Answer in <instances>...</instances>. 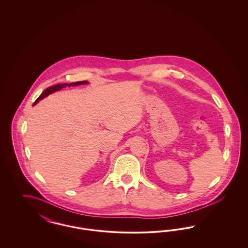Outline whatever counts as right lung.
Listing matches in <instances>:
<instances>
[{
  "instance_id": "right-lung-1",
  "label": "right lung",
  "mask_w": 248,
  "mask_h": 248,
  "mask_svg": "<svg viewBox=\"0 0 248 248\" xmlns=\"http://www.w3.org/2000/svg\"><path fill=\"white\" fill-rule=\"evenodd\" d=\"M88 82L87 81H83V82H76V83H59V84H57V85H54V86H51V87H48L46 88L41 95L37 98L35 100V102L33 103V106L36 105L40 100H42V99H44L45 97H46L47 95H49L50 94H52V93H55V92H57V91H59V90H61V89H63V88H65V87H67V86H69V87H71V86H77V85H81V84H87Z\"/></svg>"
}]
</instances>
